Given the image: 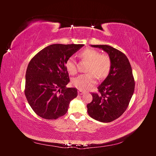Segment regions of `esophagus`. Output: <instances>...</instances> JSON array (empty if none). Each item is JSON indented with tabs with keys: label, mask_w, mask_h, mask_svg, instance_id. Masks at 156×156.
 <instances>
[{
	"label": "esophagus",
	"mask_w": 156,
	"mask_h": 156,
	"mask_svg": "<svg viewBox=\"0 0 156 156\" xmlns=\"http://www.w3.org/2000/svg\"><path fill=\"white\" fill-rule=\"evenodd\" d=\"M78 94H79V95H82L83 94H84V91L81 90H78Z\"/></svg>",
	"instance_id": "34e87169"
}]
</instances>
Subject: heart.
I'll return each mask as SVG.
<instances>
[{"instance_id":"b5f03b06","label":"heart","mask_w":156,"mask_h":156,"mask_svg":"<svg viewBox=\"0 0 156 156\" xmlns=\"http://www.w3.org/2000/svg\"><path fill=\"white\" fill-rule=\"evenodd\" d=\"M79 56L82 60L88 61L86 69L87 73L73 78L72 84L81 90H86L96 84V76L100 79H105L107 76L111 68V59L108 55L100 53L99 51L91 48L84 49L80 52ZM65 66L71 75L77 73V62L73 56H70L66 61Z\"/></svg>"}]
</instances>
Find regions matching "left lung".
Masks as SVG:
<instances>
[{"label":"left lung","mask_w":156,"mask_h":156,"mask_svg":"<svg viewBox=\"0 0 156 156\" xmlns=\"http://www.w3.org/2000/svg\"><path fill=\"white\" fill-rule=\"evenodd\" d=\"M105 51L111 59L107 77L98 87L99 94L92 93V101L87 112L92 119L110 122L119 118L129 105L135 90V80L128 58L122 52L107 45H93Z\"/></svg>","instance_id":"8db88e82"}]
</instances>
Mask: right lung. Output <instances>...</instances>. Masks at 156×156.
<instances>
[{"label": "right lung", "instance_id": "add662e5", "mask_svg": "<svg viewBox=\"0 0 156 156\" xmlns=\"http://www.w3.org/2000/svg\"><path fill=\"white\" fill-rule=\"evenodd\" d=\"M83 45H50L30 60L26 72L25 95L37 115L54 120L67 112L77 90L66 88L69 78L65 63Z\"/></svg>", "mask_w": 156, "mask_h": 156}]
</instances>
